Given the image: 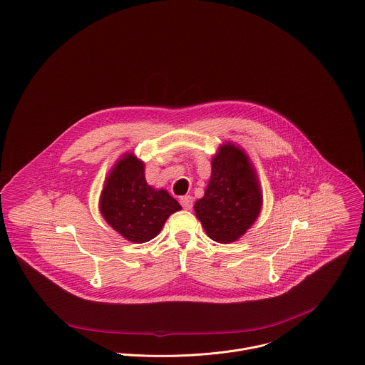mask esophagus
Masks as SVG:
<instances>
[{"label":"esophagus","instance_id":"1","mask_svg":"<svg viewBox=\"0 0 365 365\" xmlns=\"http://www.w3.org/2000/svg\"><path fill=\"white\" fill-rule=\"evenodd\" d=\"M180 203L186 210H190L192 206H193V199H192V196H182Z\"/></svg>","mask_w":365,"mask_h":365}]
</instances>
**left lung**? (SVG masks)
<instances>
[{
    "mask_svg": "<svg viewBox=\"0 0 365 365\" xmlns=\"http://www.w3.org/2000/svg\"><path fill=\"white\" fill-rule=\"evenodd\" d=\"M263 196L249 156L236 145L225 143L212 159V176L195 212L207 236L232 243L256 222Z\"/></svg>",
    "mask_w": 365,
    "mask_h": 365,
    "instance_id": "obj_1",
    "label": "left lung"
}]
</instances>
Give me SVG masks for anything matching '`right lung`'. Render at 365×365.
Listing matches in <instances>:
<instances>
[{"label": "right lung", "mask_w": 365, "mask_h": 365, "mask_svg": "<svg viewBox=\"0 0 365 365\" xmlns=\"http://www.w3.org/2000/svg\"><path fill=\"white\" fill-rule=\"evenodd\" d=\"M99 209L112 229L126 240L145 243L156 237L168 217L182 207L165 189L149 186L143 162L126 153L105 180Z\"/></svg>", "instance_id": "add662e5"}]
</instances>
